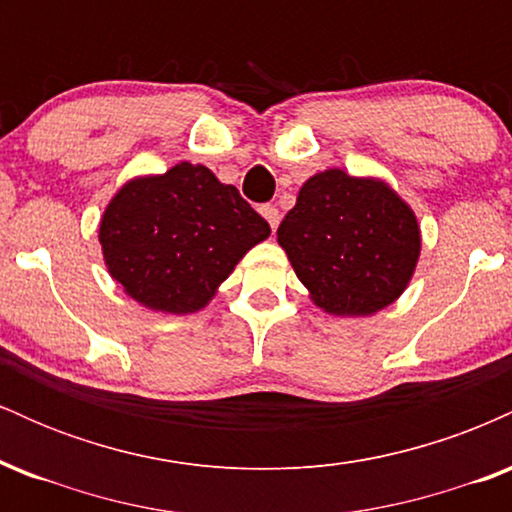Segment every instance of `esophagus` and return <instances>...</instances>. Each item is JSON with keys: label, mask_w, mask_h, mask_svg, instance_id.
<instances>
[{"label": "esophagus", "mask_w": 512, "mask_h": 512, "mask_svg": "<svg viewBox=\"0 0 512 512\" xmlns=\"http://www.w3.org/2000/svg\"><path fill=\"white\" fill-rule=\"evenodd\" d=\"M260 214L264 216V219H267V223H269V228H272V231H276V226H279V209L276 207H272V204H262L260 207Z\"/></svg>", "instance_id": "esophagus-1"}]
</instances>
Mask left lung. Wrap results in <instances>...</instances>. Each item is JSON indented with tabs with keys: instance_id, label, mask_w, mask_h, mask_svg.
Returning a JSON list of instances; mask_svg holds the SVG:
<instances>
[{
	"instance_id": "8db88e82",
	"label": "left lung",
	"mask_w": 512,
	"mask_h": 512,
	"mask_svg": "<svg viewBox=\"0 0 512 512\" xmlns=\"http://www.w3.org/2000/svg\"><path fill=\"white\" fill-rule=\"evenodd\" d=\"M276 240L310 301L368 317L402 296L421 255L414 209L380 178L327 168L303 182Z\"/></svg>"
}]
</instances>
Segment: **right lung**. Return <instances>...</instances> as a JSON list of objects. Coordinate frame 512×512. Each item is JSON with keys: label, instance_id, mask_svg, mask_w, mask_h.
<instances>
[{"label": "right lung", "instance_id": "obj_1", "mask_svg": "<svg viewBox=\"0 0 512 512\" xmlns=\"http://www.w3.org/2000/svg\"><path fill=\"white\" fill-rule=\"evenodd\" d=\"M269 233L236 187L190 161L127 180L98 226L108 274L132 301L170 315L207 308Z\"/></svg>", "mask_w": 512, "mask_h": 512}]
</instances>
